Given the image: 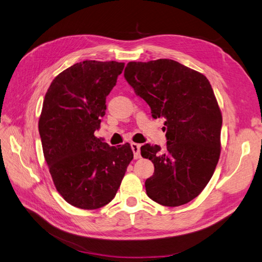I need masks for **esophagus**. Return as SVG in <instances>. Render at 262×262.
Masks as SVG:
<instances>
[{
  "label": "esophagus",
  "instance_id": "obj_1",
  "mask_svg": "<svg viewBox=\"0 0 262 262\" xmlns=\"http://www.w3.org/2000/svg\"><path fill=\"white\" fill-rule=\"evenodd\" d=\"M140 147H141V145L138 143H131V148H132L134 158L140 157Z\"/></svg>",
  "mask_w": 262,
  "mask_h": 262
}]
</instances>
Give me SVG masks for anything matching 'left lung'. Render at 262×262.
<instances>
[{
	"label": "left lung",
	"mask_w": 262,
	"mask_h": 262,
	"mask_svg": "<svg viewBox=\"0 0 262 262\" xmlns=\"http://www.w3.org/2000/svg\"><path fill=\"white\" fill-rule=\"evenodd\" d=\"M124 78L153 118L166 119V150L141 147V155L154 164L146 194L165 207L190 202L208 185L221 154L222 114L209 80L169 59L129 62Z\"/></svg>",
	"instance_id": "1"
}]
</instances>
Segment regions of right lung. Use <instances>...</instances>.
Returning a JSON list of instances; mask_svg holds the SVG:
<instances>
[{
  "label": "right lung",
  "mask_w": 262,
  "mask_h": 262,
  "mask_svg": "<svg viewBox=\"0 0 262 262\" xmlns=\"http://www.w3.org/2000/svg\"><path fill=\"white\" fill-rule=\"evenodd\" d=\"M123 68L116 61L76 63L55 76L46 93L38 123L43 156L58 192L73 207L108 204L133 158L130 144L109 146L94 136Z\"/></svg>",
  "instance_id": "obj_1"
}]
</instances>
